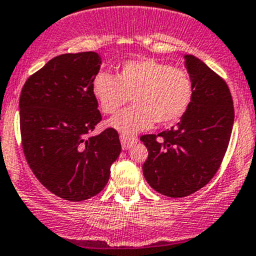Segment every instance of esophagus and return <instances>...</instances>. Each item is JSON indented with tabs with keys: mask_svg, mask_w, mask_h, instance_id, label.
<instances>
[{
	"mask_svg": "<svg viewBox=\"0 0 256 256\" xmlns=\"http://www.w3.org/2000/svg\"><path fill=\"white\" fill-rule=\"evenodd\" d=\"M138 142L137 138H133V137H126V136H120V143H122V147H123L124 150H130L133 144Z\"/></svg>",
	"mask_w": 256,
	"mask_h": 256,
	"instance_id": "obj_1",
	"label": "esophagus"
}]
</instances>
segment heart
I'll use <instances>...</instances> for the list:
<instances>
[{
    "label": "heart",
    "mask_w": 256,
    "mask_h": 256,
    "mask_svg": "<svg viewBox=\"0 0 256 256\" xmlns=\"http://www.w3.org/2000/svg\"><path fill=\"white\" fill-rule=\"evenodd\" d=\"M93 96L104 114H113L132 96L133 106L119 112L108 126L124 136H133L157 124L178 120L194 96L188 72L153 59L126 62L116 78L99 72L92 84Z\"/></svg>",
    "instance_id": "obj_1"
}]
</instances>
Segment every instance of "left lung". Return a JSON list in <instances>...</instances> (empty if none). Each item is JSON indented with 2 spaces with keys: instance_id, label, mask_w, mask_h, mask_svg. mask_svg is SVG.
I'll list each match as a JSON object with an SVG mask.
<instances>
[{
  "instance_id": "obj_1",
  "label": "left lung",
  "mask_w": 256,
  "mask_h": 256,
  "mask_svg": "<svg viewBox=\"0 0 256 256\" xmlns=\"http://www.w3.org/2000/svg\"><path fill=\"white\" fill-rule=\"evenodd\" d=\"M194 84L186 113L171 130L140 137L148 150L143 163L146 181L168 197H184L215 176L228 150L234 106L226 82L202 60L184 55Z\"/></svg>"
}]
</instances>
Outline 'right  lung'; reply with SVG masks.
Here are the masks:
<instances>
[{"instance_id":"right-lung-1","label":"right lung","mask_w":256,"mask_h":256,"mask_svg":"<svg viewBox=\"0 0 256 256\" xmlns=\"http://www.w3.org/2000/svg\"><path fill=\"white\" fill-rule=\"evenodd\" d=\"M98 52L64 54L26 80L20 96L22 148L38 181L68 201L98 194L122 150L116 130L90 133L102 120L92 84Z\"/></svg>"}]
</instances>
